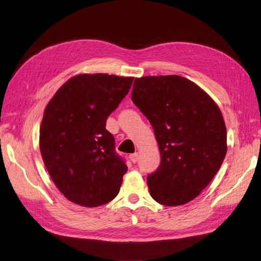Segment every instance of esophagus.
I'll use <instances>...</instances> for the list:
<instances>
[{
  "instance_id": "esophagus-1",
  "label": "esophagus",
  "mask_w": 261,
  "mask_h": 261,
  "mask_svg": "<svg viewBox=\"0 0 261 261\" xmlns=\"http://www.w3.org/2000/svg\"><path fill=\"white\" fill-rule=\"evenodd\" d=\"M129 160L133 162V163H136V162L138 161V152H136V153H133L129 155Z\"/></svg>"
}]
</instances>
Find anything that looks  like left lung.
<instances>
[{
    "label": "left lung",
    "instance_id": "obj_1",
    "mask_svg": "<svg viewBox=\"0 0 261 261\" xmlns=\"http://www.w3.org/2000/svg\"><path fill=\"white\" fill-rule=\"evenodd\" d=\"M132 99L153 127L161 164L147 184L166 206L192 201L208 186L227 153V128L213 98L180 75L134 81Z\"/></svg>",
    "mask_w": 261,
    "mask_h": 261
}]
</instances>
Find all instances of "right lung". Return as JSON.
I'll list each match as a JSON object with an SVG mask.
<instances>
[{
    "mask_svg": "<svg viewBox=\"0 0 261 261\" xmlns=\"http://www.w3.org/2000/svg\"><path fill=\"white\" fill-rule=\"evenodd\" d=\"M133 76L81 73L51 97L40 126V151L47 172L67 199L85 207L118 195L127 166L114 152L108 116L129 92Z\"/></svg>",
    "mask_w": 261,
    "mask_h": 261,
    "instance_id": "1",
    "label": "right lung"
}]
</instances>
